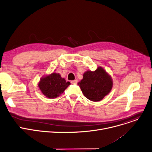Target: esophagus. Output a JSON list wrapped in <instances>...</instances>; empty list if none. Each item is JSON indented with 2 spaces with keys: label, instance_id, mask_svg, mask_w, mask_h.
Returning <instances> with one entry per match:
<instances>
[{
  "label": "esophagus",
  "instance_id": "obj_1",
  "mask_svg": "<svg viewBox=\"0 0 152 152\" xmlns=\"http://www.w3.org/2000/svg\"><path fill=\"white\" fill-rule=\"evenodd\" d=\"M77 82H78V81H77V80H73V81H71V83L72 84V85H77Z\"/></svg>",
  "mask_w": 152,
  "mask_h": 152
}]
</instances>
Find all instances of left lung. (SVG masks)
I'll return each instance as SVG.
<instances>
[{
  "instance_id": "left-lung-1",
  "label": "left lung",
  "mask_w": 152,
  "mask_h": 152,
  "mask_svg": "<svg viewBox=\"0 0 152 152\" xmlns=\"http://www.w3.org/2000/svg\"><path fill=\"white\" fill-rule=\"evenodd\" d=\"M84 96L92 102H99L108 95L113 87V80L109 74L99 66L95 71L88 70L78 83Z\"/></svg>"
}]
</instances>
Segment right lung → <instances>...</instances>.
<instances>
[{"label": "right lung", "mask_w": 152, "mask_h": 152, "mask_svg": "<svg viewBox=\"0 0 152 152\" xmlns=\"http://www.w3.org/2000/svg\"><path fill=\"white\" fill-rule=\"evenodd\" d=\"M70 85L71 83L66 82L60 74L53 72L43 76L38 83V86L45 96L49 98H56L62 94Z\"/></svg>", "instance_id": "1"}]
</instances>
